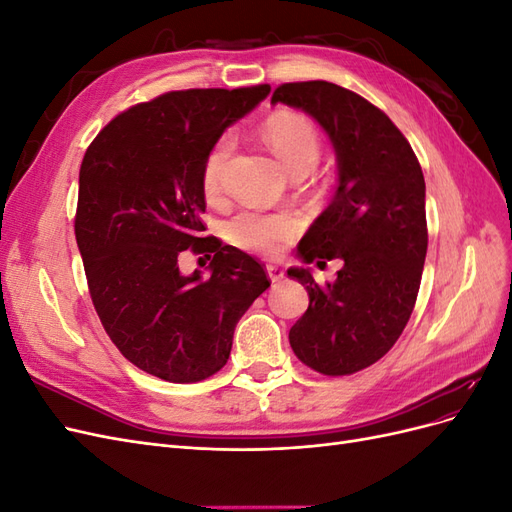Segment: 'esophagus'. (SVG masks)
<instances>
[{
  "instance_id": "34e87169",
  "label": "esophagus",
  "mask_w": 512,
  "mask_h": 512,
  "mask_svg": "<svg viewBox=\"0 0 512 512\" xmlns=\"http://www.w3.org/2000/svg\"><path fill=\"white\" fill-rule=\"evenodd\" d=\"M267 273H269V280H271L273 284L282 282L284 275H286V271H284L282 267H277V265H267Z\"/></svg>"
}]
</instances>
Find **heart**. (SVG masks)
Returning <instances> with one entry per match:
<instances>
[{
  "mask_svg": "<svg viewBox=\"0 0 512 512\" xmlns=\"http://www.w3.org/2000/svg\"><path fill=\"white\" fill-rule=\"evenodd\" d=\"M262 138H265L275 158L284 164L288 173L294 170L314 168L322 143L314 121L297 111H275L262 123ZM232 138L222 136L209 149L203 175V192L209 200L220 196L222 173L230 158ZM226 239L241 247V250L258 256H277L284 247L299 235L301 222L292 213H265L256 209L239 211L235 218L226 222Z\"/></svg>",
  "mask_w": 512,
  "mask_h": 512,
  "instance_id": "b5f03b06",
  "label": "heart"
}]
</instances>
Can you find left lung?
I'll use <instances>...</instances> for the list:
<instances>
[{"label": "left lung", "instance_id": "8db88e82", "mask_svg": "<svg viewBox=\"0 0 512 512\" xmlns=\"http://www.w3.org/2000/svg\"><path fill=\"white\" fill-rule=\"evenodd\" d=\"M314 117L329 134L339 183L331 205L299 243L303 262L342 258L337 280L318 286L288 269L307 294L290 346L324 376H350L380 361L406 329L427 254L425 179L406 136L378 106L327 81L284 83L271 104Z\"/></svg>", "mask_w": 512, "mask_h": 512}]
</instances>
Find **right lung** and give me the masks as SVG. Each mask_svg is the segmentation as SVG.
Listing matches in <instances>:
<instances>
[{
  "label": "right lung",
  "mask_w": 512,
  "mask_h": 512,
  "mask_svg": "<svg viewBox=\"0 0 512 512\" xmlns=\"http://www.w3.org/2000/svg\"><path fill=\"white\" fill-rule=\"evenodd\" d=\"M269 85L168 91L117 115L85 151L74 235L91 301L126 359L168 382L220 371L237 322L271 286L250 254L205 237L200 175L222 132ZM214 254L210 275L183 276L178 256Z\"/></svg>",
  "instance_id": "obj_1"
}]
</instances>
